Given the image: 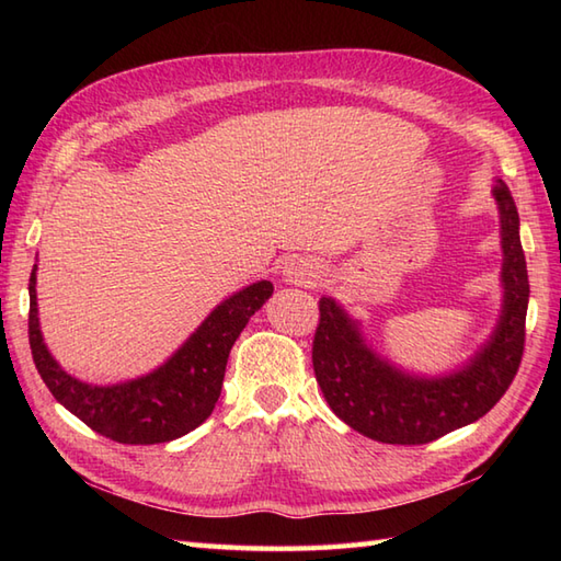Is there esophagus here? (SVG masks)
I'll return each mask as SVG.
<instances>
[{
	"instance_id": "obj_1",
	"label": "esophagus",
	"mask_w": 561,
	"mask_h": 561,
	"mask_svg": "<svg viewBox=\"0 0 561 561\" xmlns=\"http://www.w3.org/2000/svg\"><path fill=\"white\" fill-rule=\"evenodd\" d=\"M320 262L311 257H291L287 265L282 267V277L289 284H299V287H316L320 282Z\"/></svg>"
}]
</instances>
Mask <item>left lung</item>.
Wrapping results in <instances>:
<instances>
[{
    "label": "left lung",
    "mask_w": 561,
    "mask_h": 561,
    "mask_svg": "<svg viewBox=\"0 0 561 561\" xmlns=\"http://www.w3.org/2000/svg\"><path fill=\"white\" fill-rule=\"evenodd\" d=\"M492 197L502 226V311L490 340L462 366L438 376L400 368L366 342L362 320L332 296L320 299L316 380L330 410L354 432L380 444H428L478 422L508 390L526 342L530 284L516 202L499 178Z\"/></svg>",
    "instance_id": "8db88e82"
}]
</instances>
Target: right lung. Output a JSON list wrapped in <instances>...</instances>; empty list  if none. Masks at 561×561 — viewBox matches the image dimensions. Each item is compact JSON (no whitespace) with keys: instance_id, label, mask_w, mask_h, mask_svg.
I'll list each match as a JSON object with an SVG mask.
<instances>
[{"instance_id":"right-lung-1","label":"right lung","mask_w":561,"mask_h":561,"mask_svg":"<svg viewBox=\"0 0 561 561\" xmlns=\"http://www.w3.org/2000/svg\"><path fill=\"white\" fill-rule=\"evenodd\" d=\"M31 270L28 340L35 368L55 400L105 438L129 446L165 444L193 432L211 414L224 386L233 342L274 287L260 279L233 291L153 371L111 386H93L67 374L47 350L38 318V291Z\"/></svg>"}]
</instances>
